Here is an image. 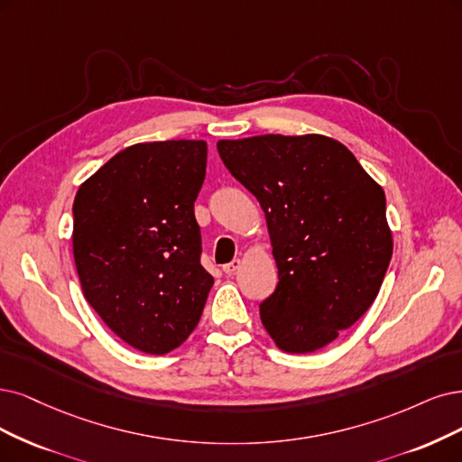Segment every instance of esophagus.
<instances>
[{
    "label": "esophagus",
    "mask_w": 462,
    "mask_h": 462,
    "mask_svg": "<svg viewBox=\"0 0 462 462\" xmlns=\"http://www.w3.org/2000/svg\"><path fill=\"white\" fill-rule=\"evenodd\" d=\"M242 259H234L232 263H228V264H225V266H222V270H225V274H228V276H232V274H236V272L237 270H240L242 268Z\"/></svg>",
    "instance_id": "34e87169"
}]
</instances>
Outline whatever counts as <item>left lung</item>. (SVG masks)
Masks as SVG:
<instances>
[{"mask_svg":"<svg viewBox=\"0 0 462 462\" xmlns=\"http://www.w3.org/2000/svg\"><path fill=\"white\" fill-rule=\"evenodd\" d=\"M230 173L266 217L278 287L261 321L289 354L316 352L377 299L392 259L383 186L326 134L218 141Z\"/></svg>","mask_w":462,"mask_h":462,"instance_id":"left-lung-1","label":"left lung"}]
</instances>
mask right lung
<instances>
[{
    "label": "right lung",
    "mask_w": 462,
    "mask_h": 462,
    "mask_svg": "<svg viewBox=\"0 0 462 462\" xmlns=\"http://www.w3.org/2000/svg\"><path fill=\"white\" fill-rule=\"evenodd\" d=\"M205 167V141L139 143L78 188L72 249L81 291L119 338L146 354L179 348L213 287L194 217Z\"/></svg>",
    "instance_id": "add662e5"
}]
</instances>
